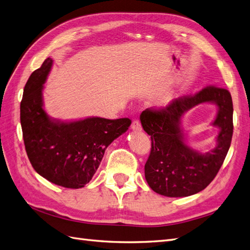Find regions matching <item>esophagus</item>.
Segmentation results:
<instances>
[{
	"label": "esophagus",
	"instance_id": "esophagus-1",
	"mask_svg": "<svg viewBox=\"0 0 250 250\" xmlns=\"http://www.w3.org/2000/svg\"><path fill=\"white\" fill-rule=\"evenodd\" d=\"M131 128L133 130H142V125L139 120H134L132 124H131Z\"/></svg>",
	"mask_w": 250,
	"mask_h": 250
}]
</instances>
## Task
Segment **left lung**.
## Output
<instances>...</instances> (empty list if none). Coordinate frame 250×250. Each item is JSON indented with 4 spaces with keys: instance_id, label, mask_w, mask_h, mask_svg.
Returning a JSON list of instances; mask_svg holds the SVG:
<instances>
[{
    "instance_id": "obj_1",
    "label": "left lung",
    "mask_w": 250,
    "mask_h": 250,
    "mask_svg": "<svg viewBox=\"0 0 250 250\" xmlns=\"http://www.w3.org/2000/svg\"><path fill=\"white\" fill-rule=\"evenodd\" d=\"M214 103L218 113L217 146L199 154L184 143L180 120L186 111L201 103ZM232 100L228 89L209 85L194 96H183L163 108L141 113L142 126L151 137V151L145 165L149 187L167 197H186L204 190L220 170L232 138Z\"/></svg>"
}]
</instances>
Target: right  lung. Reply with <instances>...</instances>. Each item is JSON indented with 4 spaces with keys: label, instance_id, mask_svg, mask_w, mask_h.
<instances>
[{
    "label": "right lung",
    "instance_id": "1",
    "mask_svg": "<svg viewBox=\"0 0 250 250\" xmlns=\"http://www.w3.org/2000/svg\"><path fill=\"white\" fill-rule=\"evenodd\" d=\"M53 60H44L29 77L21 102V125L30 163L41 176L69 188H83L94 176L105 150L127 131L128 118L52 120L42 108V88Z\"/></svg>",
    "mask_w": 250,
    "mask_h": 250
}]
</instances>
